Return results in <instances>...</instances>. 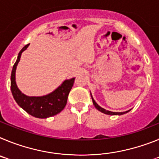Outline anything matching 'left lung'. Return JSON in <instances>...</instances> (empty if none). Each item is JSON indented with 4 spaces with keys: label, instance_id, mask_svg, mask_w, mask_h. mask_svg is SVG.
Here are the masks:
<instances>
[{
    "label": "left lung",
    "instance_id": "obj_1",
    "mask_svg": "<svg viewBox=\"0 0 159 159\" xmlns=\"http://www.w3.org/2000/svg\"><path fill=\"white\" fill-rule=\"evenodd\" d=\"M91 96H92V102H93V104H94V106H95V107L96 108L98 111H99L102 112V113H103V114H106V115H110V116H121V115L127 113V112H129L130 111V110H128V111H124V112H113V111H107V110H105L104 108L101 107L100 106H99V105L97 104V102H95V99H94L93 97H92V93H91Z\"/></svg>",
    "mask_w": 159,
    "mask_h": 159
}]
</instances>
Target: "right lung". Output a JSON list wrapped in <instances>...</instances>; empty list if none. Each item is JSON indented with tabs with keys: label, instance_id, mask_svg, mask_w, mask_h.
Listing matches in <instances>:
<instances>
[{
	"label": "right lung",
	"instance_id": "add662e5",
	"mask_svg": "<svg viewBox=\"0 0 159 159\" xmlns=\"http://www.w3.org/2000/svg\"><path fill=\"white\" fill-rule=\"evenodd\" d=\"M29 43L20 51L16 63L12 67L11 73V92L12 96L22 109L33 117L47 119L60 113L67 104V96L73 86L75 78L65 80L52 92L42 96H29L22 93L16 83V70L20 57Z\"/></svg>",
	"mask_w": 159,
	"mask_h": 159
}]
</instances>
